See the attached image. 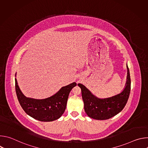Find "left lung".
<instances>
[{
    "label": "left lung",
    "instance_id": "8db88e82",
    "mask_svg": "<svg viewBox=\"0 0 148 148\" xmlns=\"http://www.w3.org/2000/svg\"><path fill=\"white\" fill-rule=\"evenodd\" d=\"M128 75L124 90L116 95L107 98H98L94 95L85 86L78 84L81 88L84 110L87 115L93 119L105 120L119 113L127 103L131 91V77L127 66Z\"/></svg>",
    "mask_w": 148,
    "mask_h": 148
}]
</instances>
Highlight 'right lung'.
<instances>
[{
    "label": "right lung",
    "mask_w": 148,
    "mask_h": 148,
    "mask_svg": "<svg viewBox=\"0 0 148 148\" xmlns=\"http://www.w3.org/2000/svg\"><path fill=\"white\" fill-rule=\"evenodd\" d=\"M76 86V82H73L62 87L50 97L37 99L25 97L20 91L15 78L16 92L21 107L27 115L43 122L53 121L61 117L65 111L69 94Z\"/></svg>",
    "instance_id": "obj_1"
}]
</instances>
